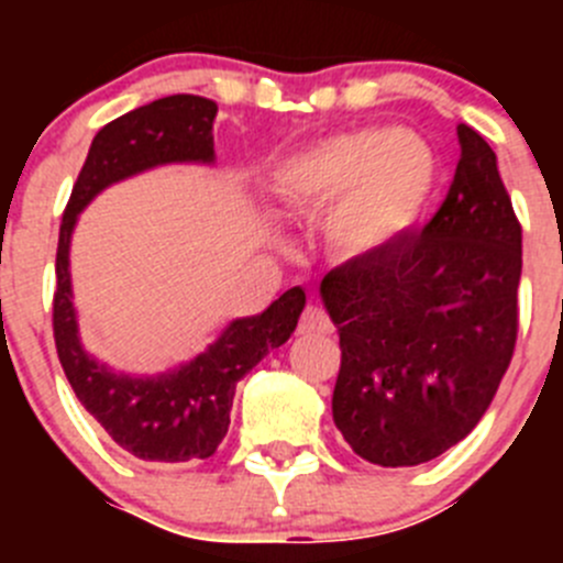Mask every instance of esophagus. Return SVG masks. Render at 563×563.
Returning <instances> with one entry per match:
<instances>
[{
  "label": "esophagus",
  "mask_w": 563,
  "mask_h": 563,
  "mask_svg": "<svg viewBox=\"0 0 563 563\" xmlns=\"http://www.w3.org/2000/svg\"><path fill=\"white\" fill-rule=\"evenodd\" d=\"M332 324H330V316H327L321 307H305V312H301V318H298V332H318V335H324V332H330Z\"/></svg>",
  "instance_id": "1"
}]
</instances>
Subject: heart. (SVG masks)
<instances>
[{
    "label": "heart",
    "instance_id": "heart-1",
    "mask_svg": "<svg viewBox=\"0 0 563 563\" xmlns=\"http://www.w3.org/2000/svg\"><path fill=\"white\" fill-rule=\"evenodd\" d=\"M437 186V157L406 129L361 126L310 143L276 168V191L296 211L332 208L343 251L391 245L422 217Z\"/></svg>",
    "mask_w": 563,
    "mask_h": 563
}]
</instances>
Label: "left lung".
I'll return each mask as SVG.
<instances>
[{
	"label": "left lung",
	"instance_id": "obj_1",
	"mask_svg": "<svg viewBox=\"0 0 563 563\" xmlns=\"http://www.w3.org/2000/svg\"><path fill=\"white\" fill-rule=\"evenodd\" d=\"M460 163L437 213L321 282L338 327L332 417L352 451L420 465L465 440L519 335L521 225L494 148L460 126Z\"/></svg>",
	"mask_w": 563,
	"mask_h": 563
}]
</instances>
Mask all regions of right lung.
Here are the masks:
<instances>
[{"label": "right lung", "mask_w": 563, "mask_h": 563, "mask_svg": "<svg viewBox=\"0 0 563 563\" xmlns=\"http://www.w3.org/2000/svg\"><path fill=\"white\" fill-rule=\"evenodd\" d=\"M217 103L168 96L114 118L96 134L62 217L53 292V338L78 402L123 451L143 462L206 460L231 426L236 383L296 330L305 290L290 287L262 316L239 318L211 350L172 375L123 377L98 366L78 341L69 301V233L78 211L109 183L180 161H213Z\"/></svg>", "instance_id": "add662e5"}]
</instances>
